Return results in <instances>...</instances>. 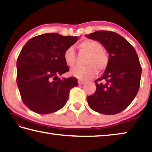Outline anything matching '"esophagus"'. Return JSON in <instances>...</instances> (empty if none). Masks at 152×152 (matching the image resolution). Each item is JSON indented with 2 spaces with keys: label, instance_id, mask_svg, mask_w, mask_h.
I'll use <instances>...</instances> for the list:
<instances>
[{
  "label": "esophagus",
  "instance_id": "esophagus-1",
  "mask_svg": "<svg viewBox=\"0 0 152 152\" xmlns=\"http://www.w3.org/2000/svg\"><path fill=\"white\" fill-rule=\"evenodd\" d=\"M86 82L84 81H82V80H78V84L79 85H83V84H85Z\"/></svg>",
  "mask_w": 152,
  "mask_h": 152
}]
</instances>
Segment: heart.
I'll list each match as a JSON object with an SVG mask.
<instances>
[{
  "mask_svg": "<svg viewBox=\"0 0 152 152\" xmlns=\"http://www.w3.org/2000/svg\"><path fill=\"white\" fill-rule=\"evenodd\" d=\"M78 48L82 51L88 53L85 60L87 65L81 67H75L71 70V74L79 79L86 80L95 76L96 70L101 72L109 64V57L103 50V46L98 41L85 39L80 42ZM64 60L67 65L72 67L75 64L76 54L74 49L67 48L64 53Z\"/></svg>",
  "mask_w": 152,
  "mask_h": 152,
  "instance_id": "heart-1",
  "label": "heart"
}]
</instances>
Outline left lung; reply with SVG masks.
Listing matches in <instances>:
<instances>
[{"label":"left lung","instance_id":"obj_1","mask_svg":"<svg viewBox=\"0 0 152 152\" xmlns=\"http://www.w3.org/2000/svg\"><path fill=\"white\" fill-rule=\"evenodd\" d=\"M86 36L103 45L109 56L104 74L94 81L96 91L87 96V102L94 111L117 114L131 104L140 88L141 66L137 52L115 32L97 31Z\"/></svg>","mask_w":152,"mask_h":152}]
</instances>
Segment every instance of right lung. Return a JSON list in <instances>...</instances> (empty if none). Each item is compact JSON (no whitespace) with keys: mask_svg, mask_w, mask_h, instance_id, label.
<instances>
[{"mask_svg":"<svg viewBox=\"0 0 152 152\" xmlns=\"http://www.w3.org/2000/svg\"><path fill=\"white\" fill-rule=\"evenodd\" d=\"M78 37L51 33L30 39L17 61V84L23 103L38 114H49L61 109L70 89L78 85L74 77L61 79L69 71L64 53Z\"/></svg>","mask_w":152,"mask_h":152,"instance_id":"obj_1","label":"right lung"}]
</instances>
